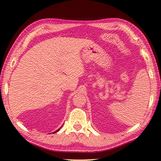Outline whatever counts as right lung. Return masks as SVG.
<instances>
[{"label": "right lung", "instance_id": "right-lung-1", "mask_svg": "<svg viewBox=\"0 0 161 161\" xmlns=\"http://www.w3.org/2000/svg\"><path fill=\"white\" fill-rule=\"evenodd\" d=\"M58 131H59V129H58V130H57V131H54V132H53V133H56V132H57Z\"/></svg>", "mask_w": 161, "mask_h": 161}]
</instances>
